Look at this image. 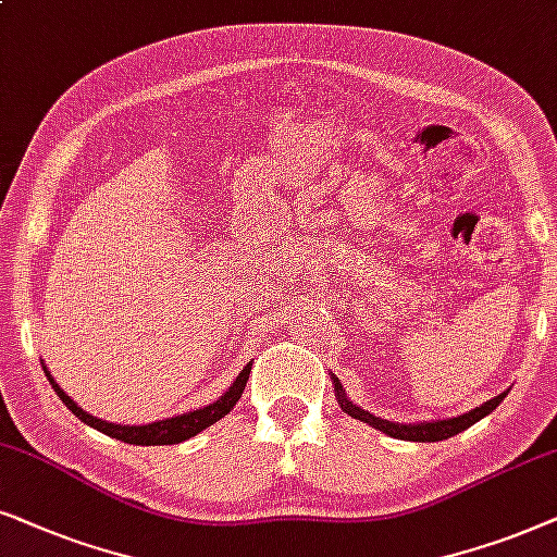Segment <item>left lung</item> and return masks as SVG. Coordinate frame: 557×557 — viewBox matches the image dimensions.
Segmentation results:
<instances>
[{
    "instance_id": "left-lung-1",
    "label": "left lung",
    "mask_w": 557,
    "mask_h": 557,
    "mask_svg": "<svg viewBox=\"0 0 557 557\" xmlns=\"http://www.w3.org/2000/svg\"><path fill=\"white\" fill-rule=\"evenodd\" d=\"M333 380V389H336V399L341 405V410L351 414V418L361 420V422H369V425L382 430V433L392 435V438H399V441H418V443H435V441H446L450 435L461 433V430L471 428L473 422H479L481 418H486L488 412H494L496 407L504 397H507V392H502V395H496L492 399H486L484 405H479L476 410H469L463 414H458V418H448V420H433V422H410V425H405V422H389V420H382L376 418V414L361 410L359 405H354L351 399L346 397V389L341 387V380L336 374H331Z\"/></svg>"
}]
</instances>
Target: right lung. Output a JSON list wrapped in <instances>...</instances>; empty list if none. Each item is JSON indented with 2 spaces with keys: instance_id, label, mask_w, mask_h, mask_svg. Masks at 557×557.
<instances>
[{
  "instance_id": "right-lung-1",
  "label": "right lung",
  "mask_w": 557,
  "mask_h": 557,
  "mask_svg": "<svg viewBox=\"0 0 557 557\" xmlns=\"http://www.w3.org/2000/svg\"><path fill=\"white\" fill-rule=\"evenodd\" d=\"M42 372H46L48 382L53 384L55 395L63 399L65 407H69V410L76 414L81 422H86V425L99 430V433L111 435V438H116V441L132 443V446H173V443H183V441L193 438V435H198L201 430L213 425V422H219L221 418H224V414L234 410V405L239 403L244 387H247L251 364L244 367L242 374L236 376L232 387H228L219 399H213L211 405L201 407V410H190V412L175 414V418L150 422V425H116V422H107V420L94 418L91 412H86L84 407H78L69 395H65V392L61 389V384L55 382V376L48 372V367H42Z\"/></svg>"
}]
</instances>
